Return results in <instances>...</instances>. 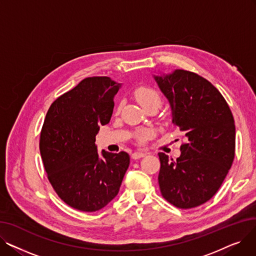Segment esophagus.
Segmentation results:
<instances>
[{"mask_svg": "<svg viewBox=\"0 0 256 256\" xmlns=\"http://www.w3.org/2000/svg\"><path fill=\"white\" fill-rule=\"evenodd\" d=\"M147 154L146 152H134L132 154V158H134V160H138V158H143V156H145Z\"/></svg>", "mask_w": 256, "mask_h": 256, "instance_id": "esophagus-1", "label": "esophagus"}]
</instances>
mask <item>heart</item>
<instances>
[{"instance_id":"b5f03b06","label":"heart","mask_w":256,"mask_h":256,"mask_svg":"<svg viewBox=\"0 0 256 256\" xmlns=\"http://www.w3.org/2000/svg\"><path fill=\"white\" fill-rule=\"evenodd\" d=\"M134 96L137 100V102L142 106L143 109L145 108L150 106L152 104H156L160 106V96L158 92L148 86H139L135 90H134ZM121 108V104L118 106L117 108V112H119ZM150 136V132L148 130H142L139 132L137 139L140 142L145 141L147 138Z\"/></svg>"}]
</instances>
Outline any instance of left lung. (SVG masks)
Listing matches in <instances>:
<instances>
[{
  "mask_svg": "<svg viewBox=\"0 0 256 256\" xmlns=\"http://www.w3.org/2000/svg\"><path fill=\"white\" fill-rule=\"evenodd\" d=\"M154 78L186 140L176 160L158 152L160 193L178 208L199 206L217 193L232 165V113L219 90L197 74L176 70Z\"/></svg>",
  "mask_w": 256,
  "mask_h": 256,
  "instance_id": "obj_1",
  "label": "left lung"
}]
</instances>
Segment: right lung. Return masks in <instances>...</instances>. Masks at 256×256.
<instances>
[{
    "instance_id": "add662e5",
    "label": "right lung",
    "mask_w": 256,
    "mask_h": 256,
    "mask_svg": "<svg viewBox=\"0 0 256 256\" xmlns=\"http://www.w3.org/2000/svg\"><path fill=\"white\" fill-rule=\"evenodd\" d=\"M121 84L109 76L86 78L54 102L40 132L39 150L58 196L82 212L104 208L119 192L130 165L126 152H98L100 126L109 124Z\"/></svg>"
}]
</instances>
